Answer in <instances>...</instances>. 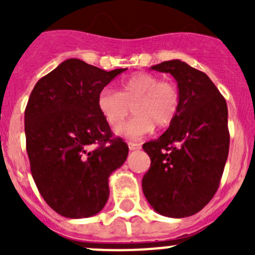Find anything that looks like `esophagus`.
Masks as SVG:
<instances>
[{"mask_svg": "<svg viewBox=\"0 0 255 255\" xmlns=\"http://www.w3.org/2000/svg\"><path fill=\"white\" fill-rule=\"evenodd\" d=\"M128 145H129L130 150L140 149V144H138V143H132V141H129V143H128Z\"/></svg>", "mask_w": 255, "mask_h": 255, "instance_id": "esophagus-1", "label": "esophagus"}]
</instances>
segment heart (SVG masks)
<instances>
[{"mask_svg":"<svg viewBox=\"0 0 255 255\" xmlns=\"http://www.w3.org/2000/svg\"><path fill=\"white\" fill-rule=\"evenodd\" d=\"M181 103L179 85L159 80L149 73H136L124 80L120 92L105 88L97 97V107L106 123L116 128L125 120L133 106L135 116L115 129L123 138L139 139L154 129L170 125Z\"/></svg>","mask_w":255,"mask_h":255,"instance_id":"b5f03b06","label":"heart"}]
</instances>
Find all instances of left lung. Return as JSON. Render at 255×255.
Segmentation results:
<instances>
[{
    "mask_svg": "<svg viewBox=\"0 0 255 255\" xmlns=\"http://www.w3.org/2000/svg\"><path fill=\"white\" fill-rule=\"evenodd\" d=\"M150 69L175 78L181 103L168 129L143 144L150 157L143 193L159 215L189 217L203 209L220 186L230 147L226 101L206 74L181 60Z\"/></svg>",
    "mask_w": 255,
    "mask_h": 255,
    "instance_id": "left-lung-1",
    "label": "left lung"
}]
</instances>
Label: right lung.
Returning <instances> with one entry per match:
<instances>
[{
  "label": "right lung",
  "mask_w": 255,
  "mask_h": 255,
  "mask_svg": "<svg viewBox=\"0 0 255 255\" xmlns=\"http://www.w3.org/2000/svg\"><path fill=\"white\" fill-rule=\"evenodd\" d=\"M125 70L69 58L39 79L29 97L24 121L31 175L46 203L64 217L102 211L108 177L126 161L128 144L112 138L97 107L98 93Z\"/></svg>",
  "instance_id": "1"
}]
</instances>
